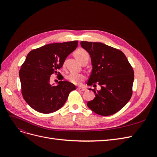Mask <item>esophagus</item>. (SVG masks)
<instances>
[{
	"instance_id": "obj_1",
	"label": "esophagus",
	"mask_w": 157,
	"mask_h": 157,
	"mask_svg": "<svg viewBox=\"0 0 157 157\" xmlns=\"http://www.w3.org/2000/svg\"><path fill=\"white\" fill-rule=\"evenodd\" d=\"M86 89L84 88H82V87H78L77 88V90H78V91L80 92H83V91H85Z\"/></svg>"
}]
</instances>
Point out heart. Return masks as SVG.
Wrapping results in <instances>:
<instances>
[{
	"label": "heart",
	"instance_id": "b5f03b06",
	"mask_svg": "<svg viewBox=\"0 0 157 157\" xmlns=\"http://www.w3.org/2000/svg\"><path fill=\"white\" fill-rule=\"evenodd\" d=\"M75 56L80 62L83 59L89 58V54L88 52L82 48H80L75 52ZM67 79L71 83L75 84H80L84 79V75L76 73H71L67 76Z\"/></svg>",
	"mask_w": 157,
	"mask_h": 157
}]
</instances>
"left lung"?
I'll use <instances>...</instances> for the list:
<instances>
[{"label":"left lung","mask_w":157,"mask_h":157,"mask_svg":"<svg viewBox=\"0 0 157 157\" xmlns=\"http://www.w3.org/2000/svg\"><path fill=\"white\" fill-rule=\"evenodd\" d=\"M80 45L91 58L92 71L87 84L101 86L91 89L96 97L87 103L94 113L111 115L120 111L129 101L132 94L134 73L123 52L101 42L81 41Z\"/></svg>","instance_id":"8db88e82"}]
</instances>
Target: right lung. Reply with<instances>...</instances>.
<instances>
[{"instance_id":"obj_1","label":"right lung","mask_w":157,"mask_h":157,"mask_svg":"<svg viewBox=\"0 0 157 157\" xmlns=\"http://www.w3.org/2000/svg\"><path fill=\"white\" fill-rule=\"evenodd\" d=\"M78 42L48 44L27 54L19 76L23 97L34 110L44 114L58 111L63 106L69 93L76 89L75 85L67 80H60L54 85L50 84V78L52 74H58L67 57L77 48Z\"/></svg>"}]
</instances>
